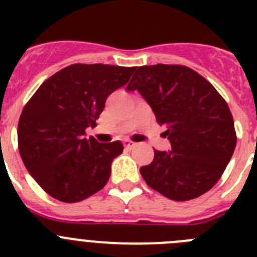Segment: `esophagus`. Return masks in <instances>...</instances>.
<instances>
[{"label": "esophagus", "mask_w": 257, "mask_h": 257, "mask_svg": "<svg viewBox=\"0 0 257 257\" xmlns=\"http://www.w3.org/2000/svg\"><path fill=\"white\" fill-rule=\"evenodd\" d=\"M123 145H124V148H126V149H131L135 144H134L133 142H130V140H124Z\"/></svg>", "instance_id": "esophagus-1"}]
</instances>
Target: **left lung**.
Here are the masks:
<instances>
[{"label":"left lung","mask_w":257,"mask_h":257,"mask_svg":"<svg viewBox=\"0 0 257 257\" xmlns=\"http://www.w3.org/2000/svg\"><path fill=\"white\" fill-rule=\"evenodd\" d=\"M138 91L165 126L171 151H154L140 174L152 189L172 201H189L221 178L235 144L228 104L205 77L185 65H143L126 87Z\"/></svg>","instance_id":"left-lung-1"}]
</instances>
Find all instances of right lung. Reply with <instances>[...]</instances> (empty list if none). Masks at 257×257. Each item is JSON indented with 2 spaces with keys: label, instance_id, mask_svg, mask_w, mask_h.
Masks as SVG:
<instances>
[{
  "label": "right lung",
  "instance_id": "1",
  "mask_svg": "<svg viewBox=\"0 0 257 257\" xmlns=\"http://www.w3.org/2000/svg\"><path fill=\"white\" fill-rule=\"evenodd\" d=\"M136 67L72 64L52 74L23 108L18 147L32 178L52 198L83 201L103 189L121 142L86 139L108 96L126 85Z\"/></svg>",
  "mask_w": 257,
  "mask_h": 257
}]
</instances>
